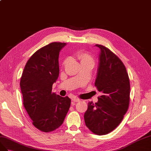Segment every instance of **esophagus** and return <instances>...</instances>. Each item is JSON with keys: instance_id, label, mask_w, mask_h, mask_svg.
Instances as JSON below:
<instances>
[{"instance_id": "34e87169", "label": "esophagus", "mask_w": 151, "mask_h": 151, "mask_svg": "<svg viewBox=\"0 0 151 151\" xmlns=\"http://www.w3.org/2000/svg\"><path fill=\"white\" fill-rule=\"evenodd\" d=\"M81 100L80 99L77 98V97H74L72 99V101L73 102H80Z\"/></svg>"}]
</instances>
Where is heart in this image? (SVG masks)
Listing matches in <instances>:
<instances>
[{"label":"heart","instance_id":"b5f03b06","mask_svg":"<svg viewBox=\"0 0 151 151\" xmlns=\"http://www.w3.org/2000/svg\"><path fill=\"white\" fill-rule=\"evenodd\" d=\"M77 57H78V59L80 60V61L81 64L83 63H92L93 64L94 63V59L92 55H90L89 53L86 52L81 51L77 55ZM67 63V60L66 59L65 61H64V65Z\"/></svg>","mask_w":151,"mask_h":151}]
</instances>
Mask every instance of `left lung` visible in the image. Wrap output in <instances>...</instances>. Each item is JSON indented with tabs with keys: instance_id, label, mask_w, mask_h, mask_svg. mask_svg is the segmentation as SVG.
<instances>
[{
	"instance_id": "obj_1",
	"label": "left lung",
	"mask_w": 151,
	"mask_h": 151,
	"mask_svg": "<svg viewBox=\"0 0 151 151\" xmlns=\"http://www.w3.org/2000/svg\"><path fill=\"white\" fill-rule=\"evenodd\" d=\"M100 49L95 86L102 95L98 102L88 103L84 114L86 126L95 134L106 135L123 119L130 102V80L123 62L107 47Z\"/></svg>"
}]
</instances>
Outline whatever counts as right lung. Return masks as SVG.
<instances>
[{
  "label": "right lung",
  "mask_w": 151,
  "mask_h": 151,
  "mask_svg": "<svg viewBox=\"0 0 151 151\" xmlns=\"http://www.w3.org/2000/svg\"><path fill=\"white\" fill-rule=\"evenodd\" d=\"M66 45L52 42L38 50L26 64L21 78L24 108L33 125L44 132L61 126L71 105L68 96L52 92L59 74V52Z\"/></svg>",
  "instance_id": "add662e5"
}]
</instances>
